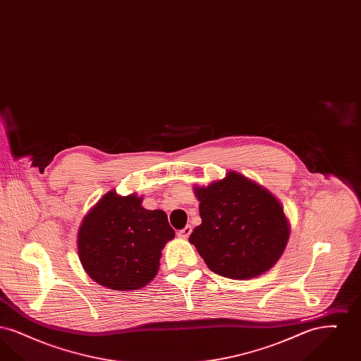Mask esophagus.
<instances>
[{
  "mask_svg": "<svg viewBox=\"0 0 361 361\" xmlns=\"http://www.w3.org/2000/svg\"><path fill=\"white\" fill-rule=\"evenodd\" d=\"M190 233H192V227L190 226H185L183 230H180L178 233H177V235L180 237V238H188L189 235H190Z\"/></svg>",
  "mask_w": 361,
  "mask_h": 361,
  "instance_id": "1",
  "label": "esophagus"
}]
</instances>
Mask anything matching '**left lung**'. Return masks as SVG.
<instances>
[{
  "label": "left lung",
  "mask_w": 361,
  "mask_h": 361,
  "mask_svg": "<svg viewBox=\"0 0 361 361\" xmlns=\"http://www.w3.org/2000/svg\"><path fill=\"white\" fill-rule=\"evenodd\" d=\"M202 224L189 237L216 275L249 280L283 256L290 222L272 192L234 171L207 187L195 185Z\"/></svg>",
  "instance_id": "8db88e82"
}]
</instances>
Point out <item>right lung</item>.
I'll use <instances>...</instances> for the list:
<instances>
[{"instance_id": "add662e5", "label": "right lung", "mask_w": 361, "mask_h": 361, "mask_svg": "<svg viewBox=\"0 0 361 361\" xmlns=\"http://www.w3.org/2000/svg\"><path fill=\"white\" fill-rule=\"evenodd\" d=\"M142 196L109 190L89 209L77 235L87 276L115 291L146 287L159 269L162 249L174 230L162 209H146Z\"/></svg>"}]
</instances>
